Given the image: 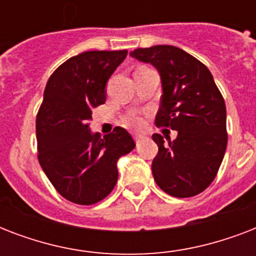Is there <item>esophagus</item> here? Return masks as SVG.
<instances>
[{
    "label": "esophagus",
    "instance_id": "esophagus-1",
    "mask_svg": "<svg viewBox=\"0 0 256 256\" xmlns=\"http://www.w3.org/2000/svg\"><path fill=\"white\" fill-rule=\"evenodd\" d=\"M134 140H136V144H140V142H142V136H134Z\"/></svg>",
    "mask_w": 256,
    "mask_h": 256
}]
</instances>
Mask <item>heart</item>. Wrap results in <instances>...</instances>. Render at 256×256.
<instances>
[{"label":"heart","mask_w":256,"mask_h":256,"mask_svg":"<svg viewBox=\"0 0 256 256\" xmlns=\"http://www.w3.org/2000/svg\"><path fill=\"white\" fill-rule=\"evenodd\" d=\"M124 124H126L128 128H142V124H144V120H142V116L136 114V112H132V114H128L124 118Z\"/></svg>","instance_id":"obj_1"}]
</instances>
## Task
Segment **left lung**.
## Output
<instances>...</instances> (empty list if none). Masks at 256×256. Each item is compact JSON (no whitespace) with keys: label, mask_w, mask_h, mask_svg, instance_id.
Listing matches in <instances>:
<instances>
[{"label":"left lung","mask_w":256,"mask_h":256,"mask_svg":"<svg viewBox=\"0 0 256 256\" xmlns=\"http://www.w3.org/2000/svg\"><path fill=\"white\" fill-rule=\"evenodd\" d=\"M132 57L158 69L164 94L156 128L176 130L164 144L154 134L158 154L152 170L156 184L168 195L190 198L215 179L227 146L226 104L206 65L176 46L140 48Z\"/></svg>","instance_id":"obj_1"}]
</instances>
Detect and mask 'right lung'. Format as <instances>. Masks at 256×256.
<instances>
[{
  "instance_id": "1",
  "label": "right lung",
  "mask_w": 256,
  "mask_h": 256,
  "mask_svg": "<svg viewBox=\"0 0 256 256\" xmlns=\"http://www.w3.org/2000/svg\"><path fill=\"white\" fill-rule=\"evenodd\" d=\"M128 50H92L69 58L50 76L36 120L38 162L58 194L77 204H94L118 180L116 160L136 148L116 126L92 136V110L104 104L106 82Z\"/></svg>"
}]
</instances>
